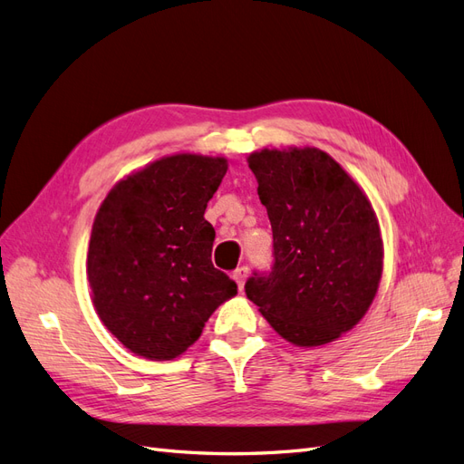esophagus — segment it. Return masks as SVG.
Masks as SVG:
<instances>
[{
  "mask_svg": "<svg viewBox=\"0 0 464 464\" xmlns=\"http://www.w3.org/2000/svg\"><path fill=\"white\" fill-rule=\"evenodd\" d=\"M232 276L237 283V288L244 290V283H246V276H247V266H240V269H236Z\"/></svg>",
  "mask_w": 464,
  "mask_h": 464,
  "instance_id": "obj_1",
  "label": "esophagus"
}]
</instances>
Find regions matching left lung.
<instances>
[{"label":"left lung","instance_id":"8db88e82","mask_svg":"<svg viewBox=\"0 0 464 464\" xmlns=\"http://www.w3.org/2000/svg\"><path fill=\"white\" fill-rule=\"evenodd\" d=\"M273 228L269 275L247 278V298L296 346L327 344L366 315L383 271V242L366 193L315 147L251 152Z\"/></svg>","mask_w":464,"mask_h":464}]
</instances>
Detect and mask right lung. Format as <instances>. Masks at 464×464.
<instances>
[{
  "label": "right lung",
  "instance_id": "right-lung-1",
  "mask_svg": "<svg viewBox=\"0 0 464 464\" xmlns=\"http://www.w3.org/2000/svg\"><path fill=\"white\" fill-rule=\"evenodd\" d=\"M228 170L224 157L172 154L110 189L94 217L87 275L106 329L149 360H172L237 294L210 261L207 203Z\"/></svg>",
  "mask_w": 464,
  "mask_h": 464
}]
</instances>
